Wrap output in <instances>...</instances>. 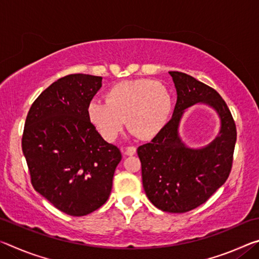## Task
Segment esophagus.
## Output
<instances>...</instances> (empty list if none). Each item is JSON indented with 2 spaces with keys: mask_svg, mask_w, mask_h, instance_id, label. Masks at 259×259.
I'll list each match as a JSON object with an SVG mask.
<instances>
[{
  "mask_svg": "<svg viewBox=\"0 0 259 259\" xmlns=\"http://www.w3.org/2000/svg\"><path fill=\"white\" fill-rule=\"evenodd\" d=\"M136 151H137V148H136L135 146H129L125 148V154L126 155H134L136 154Z\"/></svg>",
  "mask_w": 259,
  "mask_h": 259,
  "instance_id": "34e87169",
  "label": "esophagus"
}]
</instances>
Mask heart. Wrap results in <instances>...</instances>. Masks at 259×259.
<instances>
[{"instance_id": "obj_1", "label": "heart", "mask_w": 259, "mask_h": 259, "mask_svg": "<svg viewBox=\"0 0 259 259\" xmlns=\"http://www.w3.org/2000/svg\"><path fill=\"white\" fill-rule=\"evenodd\" d=\"M172 111V97L166 87L147 78L128 80L112 85L106 102L93 99L88 116L100 136L114 142L125 124L131 134L150 140L164 129Z\"/></svg>"}]
</instances>
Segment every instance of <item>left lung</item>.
Returning <instances> with one entry per match:
<instances>
[{"mask_svg": "<svg viewBox=\"0 0 259 259\" xmlns=\"http://www.w3.org/2000/svg\"><path fill=\"white\" fill-rule=\"evenodd\" d=\"M177 91L171 120L152 142L139 146L143 186L162 211L182 213L204 203L231 172L236 142L233 117L216 90L182 72H169ZM213 108L221 120L219 136L207 147L191 149L179 136L185 109L195 103Z\"/></svg>", "mask_w": 259, "mask_h": 259, "instance_id": "obj_1", "label": "left lung"}]
</instances>
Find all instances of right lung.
<instances>
[{
    "label": "right lung",
    "instance_id": "1",
    "mask_svg": "<svg viewBox=\"0 0 259 259\" xmlns=\"http://www.w3.org/2000/svg\"><path fill=\"white\" fill-rule=\"evenodd\" d=\"M102 76L71 74L48 87L29 108L21 147L34 190L71 216L106 202L122 159L88 116Z\"/></svg>",
    "mask_w": 259,
    "mask_h": 259
}]
</instances>
